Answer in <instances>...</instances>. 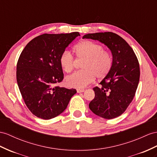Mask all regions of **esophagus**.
<instances>
[{
	"label": "esophagus",
	"instance_id": "34e87169",
	"mask_svg": "<svg viewBox=\"0 0 157 157\" xmlns=\"http://www.w3.org/2000/svg\"><path fill=\"white\" fill-rule=\"evenodd\" d=\"M85 91V90L84 89H77V92L78 93H82V92Z\"/></svg>",
	"mask_w": 157,
	"mask_h": 157
}]
</instances>
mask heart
Listing matches in <instances>:
<instances>
[{"instance_id":"obj_1","label":"heart","mask_w":157,"mask_h":157,"mask_svg":"<svg viewBox=\"0 0 157 157\" xmlns=\"http://www.w3.org/2000/svg\"><path fill=\"white\" fill-rule=\"evenodd\" d=\"M78 58L84 59L81 67L83 70L74 72L66 79L67 86L82 88L91 83L95 78L102 79L109 73L112 66V58L102 45L90 40H84L74 47ZM59 64L62 70L70 73L74 69V59L69 52H63L59 56Z\"/></svg>"}]
</instances>
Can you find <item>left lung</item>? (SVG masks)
Masks as SVG:
<instances>
[{
  "instance_id": "8db88e82",
  "label": "left lung",
  "mask_w": 157,
  "mask_h": 157,
  "mask_svg": "<svg viewBox=\"0 0 157 157\" xmlns=\"http://www.w3.org/2000/svg\"><path fill=\"white\" fill-rule=\"evenodd\" d=\"M83 38L97 40L109 48L113 63L108 74L93 88L95 98L89 104L94 113L111 119L122 115L132 101L140 78L138 59L132 48L111 32L87 34Z\"/></svg>"
}]
</instances>
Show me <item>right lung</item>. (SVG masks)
Listing matches in <instances>:
<instances>
[{"mask_svg": "<svg viewBox=\"0 0 157 157\" xmlns=\"http://www.w3.org/2000/svg\"><path fill=\"white\" fill-rule=\"evenodd\" d=\"M78 36V32L40 35L28 43L20 55L18 86L27 107L39 118L50 119L61 114L77 92L56 85L63 79L59 56Z\"/></svg>", "mask_w": 157, "mask_h": 157, "instance_id": "1", "label": "right lung"}]
</instances>
